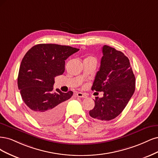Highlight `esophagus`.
<instances>
[{
    "label": "esophagus",
    "mask_w": 158,
    "mask_h": 158,
    "mask_svg": "<svg viewBox=\"0 0 158 158\" xmlns=\"http://www.w3.org/2000/svg\"><path fill=\"white\" fill-rule=\"evenodd\" d=\"M77 96H78V97H80V98H86L87 97V96H86V94H84V93H77Z\"/></svg>",
    "instance_id": "34e87169"
}]
</instances>
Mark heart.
I'll return each instance as SVG.
<instances>
[{
    "label": "heart",
    "mask_w": 158,
    "mask_h": 158,
    "mask_svg": "<svg viewBox=\"0 0 158 158\" xmlns=\"http://www.w3.org/2000/svg\"><path fill=\"white\" fill-rule=\"evenodd\" d=\"M91 58V59H94V60H95L93 57H90H90H89V58Z\"/></svg>",
    "instance_id": "heart-1"
}]
</instances>
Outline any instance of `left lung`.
<instances>
[{
    "instance_id": "1",
    "label": "left lung",
    "mask_w": 158,
    "mask_h": 158,
    "mask_svg": "<svg viewBox=\"0 0 158 158\" xmlns=\"http://www.w3.org/2000/svg\"><path fill=\"white\" fill-rule=\"evenodd\" d=\"M102 53L91 89L104 92V96L96 97L89 115L98 120L110 121L118 117L128 104L135 90V77L129 58L123 52L104 45Z\"/></svg>"
}]
</instances>
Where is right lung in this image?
Here are the masks:
<instances>
[{
  "instance_id": "obj_1",
  "label": "right lung",
  "mask_w": 158,
  "mask_h": 158,
  "mask_svg": "<svg viewBox=\"0 0 158 158\" xmlns=\"http://www.w3.org/2000/svg\"><path fill=\"white\" fill-rule=\"evenodd\" d=\"M79 48L56 44H39L29 49L20 65L18 86L27 109L43 124H53L63 116L72 91H53L54 77L65 71V60Z\"/></svg>"
}]
</instances>
